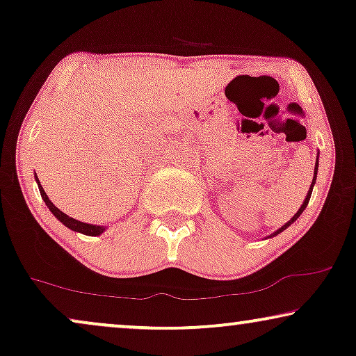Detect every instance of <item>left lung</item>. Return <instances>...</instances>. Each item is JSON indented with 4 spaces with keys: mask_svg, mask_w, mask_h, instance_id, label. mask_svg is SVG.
<instances>
[{
    "mask_svg": "<svg viewBox=\"0 0 356 356\" xmlns=\"http://www.w3.org/2000/svg\"><path fill=\"white\" fill-rule=\"evenodd\" d=\"M318 167H319V154H318V159H316V165H314V177H313V181H311L309 191H308V194H306V197H305V201H303V204H301V207L298 209V211H296V213H295V216H293V217H291V218H290V220L285 223V225H282V227L279 228V230H275L274 233H272V235H269V236H267V238L277 236V235H279V233H282V232H284V230H286V228H289V227L291 225V223H293V222L296 220V218H298V217L301 216V213H303V211H305V209H306V207H308V202H309L311 193H313V188H314V183H316V175H318Z\"/></svg>",
    "mask_w": 356,
    "mask_h": 356,
    "instance_id": "1",
    "label": "left lung"
}]
</instances>
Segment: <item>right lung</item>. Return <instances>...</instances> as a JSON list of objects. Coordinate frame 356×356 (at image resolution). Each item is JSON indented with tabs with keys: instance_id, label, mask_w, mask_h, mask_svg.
<instances>
[{
	"instance_id": "right-lung-1",
	"label": "right lung",
	"mask_w": 356,
	"mask_h": 356,
	"mask_svg": "<svg viewBox=\"0 0 356 356\" xmlns=\"http://www.w3.org/2000/svg\"><path fill=\"white\" fill-rule=\"evenodd\" d=\"M35 181H37V184H38V191H40V196H42L43 201H45L47 207L50 209V212L53 213V216H55V217L58 218V220H60V222L63 223V225L67 227V228H71L72 232L82 233V235H87V236H99V235H102V233H104V232L106 230V227H102V225H92V223L79 222V220H76V218H72V217H70V216H66V213H65V212H61L60 209H58V207L55 206V204H53V202L50 201V197L47 196L45 189L42 188V184H40V181H38L37 175H35Z\"/></svg>"
}]
</instances>
